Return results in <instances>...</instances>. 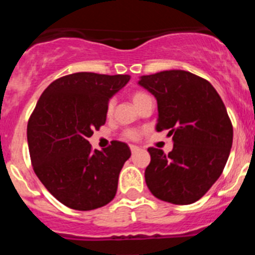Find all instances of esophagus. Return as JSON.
Segmentation results:
<instances>
[{
    "label": "esophagus",
    "instance_id": "34e87169",
    "mask_svg": "<svg viewBox=\"0 0 255 255\" xmlns=\"http://www.w3.org/2000/svg\"><path fill=\"white\" fill-rule=\"evenodd\" d=\"M130 149H131V153H136L139 150V148L136 145H130Z\"/></svg>",
    "mask_w": 255,
    "mask_h": 255
}]
</instances>
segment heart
Instances as JSON below:
<instances>
[{"instance_id":"obj_1","label":"heart","mask_w":255,"mask_h":255,"mask_svg":"<svg viewBox=\"0 0 255 255\" xmlns=\"http://www.w3.org/2000/svg\"><path fill=\"white\" fill-rule=\"evenodd\" d=\"M131 98H132V102H134V105L138 107V106L140 105L143 101H145L147 98H149V96L145 93H143V92H135V93L132 94ZM114 108H115V101L114 100L108 101L107 110H106L108 116H110V115H112V112H114ZM124 135H125V138L134 140V139L139 138V131H136V130H128V131L124 132Z\"/></svg>"}]
</instances>
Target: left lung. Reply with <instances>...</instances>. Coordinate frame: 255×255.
<instances>
[{"mask_svg":"<svg viewBox=\"0 0 255 255\" xmlns=\"http://www.w3.org/2000/svg\"><path fill=\"white\" fill-rule=\"evenodd\" d=\"M158 105L157 131L168 130V154L148 148V189L172 204L199 200L217 181L233 145V124L221 97L209 82L184 70L143 75L138 82Z\"/></svg>","mask_w":255,"mask_h":255,"instance_id":"1","label":"left lung"}]
</instances>
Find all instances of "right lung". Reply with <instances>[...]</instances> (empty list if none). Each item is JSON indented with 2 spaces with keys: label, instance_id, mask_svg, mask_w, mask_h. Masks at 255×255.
Returning a JSON list of instances; mask_svg holds the SVG:
<instances>
[{
  "label": "right lung",
  "instance_id": "right-lung-1",
  "mask_svg": "<svg viewBox=\"0 0 255 255\" xmlns=\"http://www.w3.org/2000/svg\"><path fill=\"white\" fill-rule=\"evenodd\" d=\"M129 75L75 73L46 88L28 123L33 170L58 202L92 211L116 195L119 175L130 158L129 145L114 140L102 150L88 139L106 123L107 103Z\"/></svg>",
  "mask_w": 255,
  "mask_h": 255
}]
</instances>
